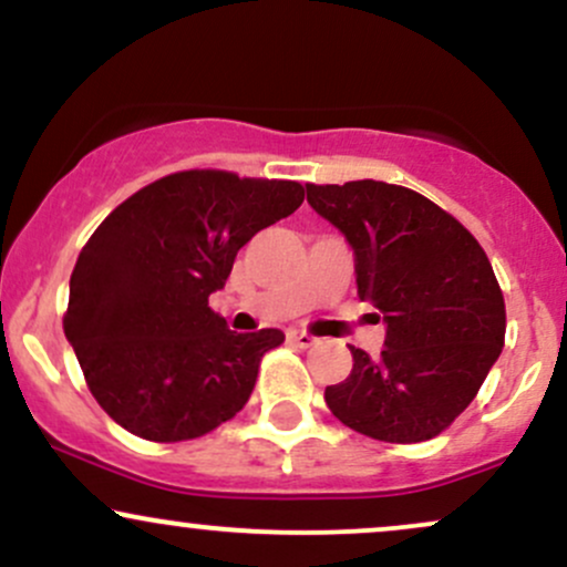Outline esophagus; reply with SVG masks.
<instances>
[{
  "label": "esophagus",
  "mask_w": 567,
  "mask_h": 567,
  "mask_svg": "<svg viewBox=\"0 0 567 567\" xmlns=\"http://www.w3.org/2000/svg\"><path fill=\"white\" fill-rule=\"evenodd\" d=\"M288 338H290V343H296L298 349H309L317 343V338L311 333H306V330H290Z\"/></svg>",
  "instance_id": "1"
}]
</instances>
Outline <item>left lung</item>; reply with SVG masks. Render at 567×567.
Wrapping results in <instances>:
<instances>
[{
	"instance_id": "obj_1",
	"label": "left lung",
	"mask_w": 567,
	"mask_h": 567,
	"mask_svg": "<svg viewBox=\"0 0 567 567\" xmlns=\"http://www.w3.org/2000/svg\"><path fill=\"white\" fill-rule=\"evenodd\" d=\"M306 199L354 247L357 296L386 322L381 357L349 347L354 368L324 389V402L365 437H437L470 408L504 349V292L485 250L451 213L405 186L306 184Z\"/></svg>"
}]
</instances>
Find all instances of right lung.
I'll list each match as a JSON object with an SVG mask.
<instances>
[{"instance_id":"obj_1","label":"right lung","mask_w":567,"mask_h":567,"mask_svg":"<svg viewBox=\"0 0 567 567\" xmlns=\"http://www.w3.org/2000/svg\"><path fill=\"white\" fill-rule=\"evenodd\" d=\"M303 202L298 181L181 171L143 186L82 247L63 333L97 405L148 442H184L234 419L275 328L231 333L207 298L239 247Z\"/></svg>"}]
</instances>
